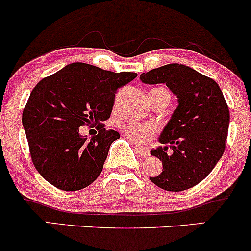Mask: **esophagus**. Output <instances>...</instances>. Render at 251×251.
<instances>
[{"instance_id":"esophagus-1","label":"esophagus","mask_w":251,"mask_h":251,"mask_svg":"<svg viewBox=\"0 0 251 251\" xmlns=\"http://www.w3.org/2000/svg\"><path fill=\"white\" fill-rule=\"evenodd\" d=\"M134 151L137 152L138 154H140L142 157H148L150 154V150L145 148H139V146H134Z\"/></svg>"}]
</instances>
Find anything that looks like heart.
Instances as JSON below:
<instances>
[{
    "label": "heart",
    "mask_w": 251,
    "mask_h": 251,
    "mask_svg": "<svg viewBox=\"0 0 251 251\" xmlns=\"http://www.w3.org/2000/svg\"><path fill=\"white\" fill-rule=\"evenodd\" d=\"M122 131L134 145L144 146L157 134V126L152 123H129L124 124Z\"/></svg>",
    "instance_id": "heart-1"
}]
</instances>
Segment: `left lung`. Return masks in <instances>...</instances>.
Returning a JSON list of instances; mask_svg holds the SVG:
<instances>
[{
    "label": "left lung",
    "instance_id": "left-lung-1",
    "mask_svg": "<svg viewBox=\"0 0 251 251\" xmlns=\"http://www.w3.org/2000/svg\"><path fill=\"white\" fill-rule=\"evenodd\" d=\"M146 85L165 83L178 106L151 154L163 162V172L150 180L168 191L197 185L223 155L229 129V108L220 86L185 65L169 63L140 74Z\"/></svg>",
    "mask_w": 251,
    "mask_h": 251
}]
</instances>
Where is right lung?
Returning <instances> with one entry per match:
<instances>
[{
  "label": "right lung",
  "instance_id": "right-lung-1",
  "mask_svg": "<svg viewBox=\"0 0 251 251\" xmlns=\"http://www.w3.org/2000/svg\"><path fill=\"white\" fill-rule=\"evenodd\" d=\"M137 73L103 71L74 62L42 79L22 113L30 157L40 175L63 191L81 190L101 174L111 144L120 138L103 122L111 117L118 88ZM97 126L98 134L81 136L80 126Z\"/></svg>",
  "mask_w": 251,
  "mask_h": 251
}]
</instances>
